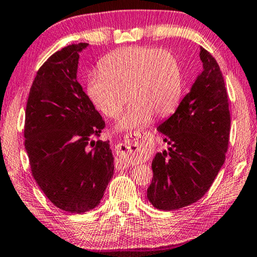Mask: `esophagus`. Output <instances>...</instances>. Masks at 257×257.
I'll use <instances>...</instances> for the list:
<instances>
[{
    "label": "esophagus",
    "mask_w": 257,
    "mask_h": 257,
    "mask_svg": "<svg viewBox=\"0 0 257 257\" xmlns=\"http://www.w3.org/2000/svg\"><path fill=\"white\" fill-rule=\"evenodd\" d=\"M149 134H125L123 143L116 145L117 158L115 159V167L117 169H124L130 165L134 157H140L148 151Z\"/></svg>",
    "instance_id": "esophagus-1"
}]
</instances>
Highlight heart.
Listing matches in <instances>:
<instances>
[{"instance_id":"1","label":"heart","mask_w":257,"mask_h":257,"mask_svg":"<svg viewBox=\"0 0 257 257\" xmlns=\"http://www.w3.org/2000/svg\"><path fill=\"white\" fill-rule=\"evenodd\" d=\"M132 101L120 121L125 129L142 128L152 116L164 117L176 108L182 93V75L176 57L168 50L132 46L107 55L100 72L88 80V95L109 119H116Z\"/></svg>"}]
</instances>
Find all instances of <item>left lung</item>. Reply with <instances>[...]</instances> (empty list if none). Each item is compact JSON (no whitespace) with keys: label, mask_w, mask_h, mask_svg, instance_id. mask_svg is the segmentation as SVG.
Here are the masks:
<instances>
[{"label":"left lung","mask_w":257,"mask_h":257,"mask_svg":"<svg viewBox=\"0 0 257 257\" xmlns=\"http://www.w3.org/2000/svg\"><path fill=\"white\" fill-rule=\"evenodd\" d=\"M200 59L203 71L191 91L158 127L169 149L153 159L148 199L161 210L201 199L225 161L231 125L225 83L216 59L203 48Z\"/></svg>","instance_id":"left-lung-1"}]
</instances>
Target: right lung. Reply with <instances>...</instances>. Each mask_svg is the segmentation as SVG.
<instances>
[{
  "mask_svg": "<svg viewBox=\"0 0 257 257\" xmlns=\"http://www.w3.org/2000/svg\"><path fill=\"white\" fill-rule=\"evenodd\" d=\"M87 46L70 44L39 68L24 127L34 180L56 207L76 214L99 205L114 170L108 142L95 141L105 121L76 80L79 51Z\"/></svg>",
  "mask_w": 257,
  "mask_h": 257,
  "instance_id": "obj_1",
  "label": "right lung"
}]
</instances>
